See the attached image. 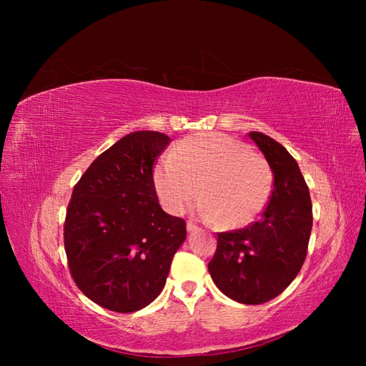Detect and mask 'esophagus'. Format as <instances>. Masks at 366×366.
I'll list each match as a JSON object with an SVG mask.
<instances>
[{
  "instance_id": "esophagus-1",
  "label": "esophagus",
  "mask_w": 366,
  "mask_h": 366,
  "mask_svg": "<svg viewBox=\"0 0 366 366\" xmlns=\"http://www.w3.org/2000/svg\"><path fill=\"white\" fill-rule=\"evenodd\" d=\"M186 229H187V232H197L198 230V227L194 223H191V221H187V223H186Z\"/></svg>"
}]
</instances>
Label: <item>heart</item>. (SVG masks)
<instances>
[{"instance_id": "heart-1", "label": "heart", "mask_w": 366, "mask_h": 366, "mask_svg": "<svg viewBox=\"0 0 366 366\" xmlns=\"http://www.w3.org/2000/svg\"><path fill=\"white\" fill-rule=\"evenodd\" d=\"M197 215L224 227L247 224L267 204L273 175L264 157L244 142L221 132L182 140L154 168V186L163 207L182 214L198 195Z\"/></svg>"}]
</instances>
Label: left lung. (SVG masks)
<instances>
[{
  "instance_id": "obj_1",
  "label": "left lung",
  "mask_w": 366,
  "mask_h": 366,
  "mask_svg": "<svg viewBox=\"0 0 366 366\" xmlns=\"http://www.w3.org/2000/svg\"><path fill=\"white\" fill-rule=\"evenodd\" d=\"M249 137L273 172L270 200L258 221L218 234L217 252L207 269L227 297L258 305L281 295L301 270L313 212L308 186L290 152L262 132L252 131Z\"/></svg>"
}]
</instances>
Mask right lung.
Wrapping results in <instances>:
<instances>
[{
	"label": "right lung",
	"mask_w": 366,
	"mask_h": 366,
	"mask_svg": "<svg viewBox=\"0 0 366 366\" xmlns=\"http://www.w3.org/2000/svg\"><path fill=\"white\" fill-rule=\"evenodd\" d=\"M171 139L134 131L102 152L74 186L64 224L70 273L93 302L117 313L149 305L186 239L183 218L159 204L152 166Z\"/></svg>",
	"instance_id": "add662e5"
}]
</instances>
